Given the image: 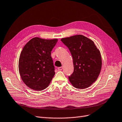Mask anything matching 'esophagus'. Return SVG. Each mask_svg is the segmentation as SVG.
<instances>
[{
	"mask_svg": "<svg viewBox=\"0 0 122 122\" xmlns=\"http://www.w3.org/2000/svg\"><path fill=\"white\" fill-rule=\"evenodd\" d=\"M58 70H59V71H61L62 70V69H63V67L62 66H61V67H58Z\"/></svg>",
	"mask_w": 122,
	"mask_h": 122,
	"instance_id": "1",
	"label": "esophagus"
}]
</instances>
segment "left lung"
<instances>
[{"mask_svg":"<svg viewBox=\"0 0 122 122\" xmlns=\"http://www.w3.org/2000/svg\"><path fill=\"white\" fill-rule=\"evenodd\" d=\"M73 59L74 71L68 76L74 87L84 89L97 80L101 71L102 59L99 50L92 40L81 35L62 38Z\"/></svg>","mask_w":122,"mask_h":122,"instance_id":"obj_1","label":"left lung"}]
</instances>
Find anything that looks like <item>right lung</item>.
Returning a JSON list of instances; mask_svg holds the SVG:
<instances>
[{
  "instance_id": "add662e5",
  "label": "right lung",
  "mask_w": 122,
  "mask_h": 122,
  "mask_svg": "<svg viewBox=\"0 0 122 122\" xmlns=\"http://www.w3.org/2000/svg\"><path fill=\"white\" fill-rule=\"evenodd\" d=\"M57 39L35 37L23 48L19 60V71L24 83L36 91L46 89L54 76L55 66L51 51Z\"/></svg>"
}]
</instances>
